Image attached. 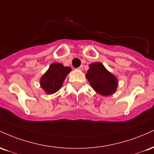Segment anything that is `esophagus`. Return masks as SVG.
Listing matches in <instances>:
<instances>
[{
  "label": "esophagus",
  "instance_id": "esophagus-1",
  "mask_svg": "<svg viewBox=\"0 0 154 154\" xmlns=\"http://www.w3.org/2000/svg\"><path fill=\"white\" fill-rule=\"evenodd\" d=\"M77 69L79 70V71H82V70H83V66H80L79 67H78V68H77Z\"/></svg>",
  "mask_w": 154,
  "mask_h": 154
}]
</instances>
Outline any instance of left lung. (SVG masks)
Masks as SVG:
<instances>
[{
  "instance_id": "1",
  "label": "left lung",
  "mask_w": 154,
  "mask_h": 154,
  "mask_svg": "<svg viewBox=\"0 0 154 154\" xmlns=\"http://www.w3.org/2000/svg\"><path fill=\"white\" fill-rule=\"evenodd\" d=\"M85 76L93 90L101 95H111L116 91L117 79L108 71L103 63L100 62L91 63Z\"/></svg>"
}]
</instances>
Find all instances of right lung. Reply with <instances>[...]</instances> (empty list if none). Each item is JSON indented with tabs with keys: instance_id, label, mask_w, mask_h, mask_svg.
I'll return each instance as SVG.
<instances>
[{
	"instance_id": "1",
	"label": "right lung",
	"mask_w": 154,
	"mask_h": 154,
	"mask_svg": "<svg viewBox=\"0 0 154 154\" xmlns=\"http://www.w3.org/2000/svg\"><path fill=\"white\" fill-rule=\"evenodd\" d=\"M71 71L70 67L60 63H52L40 79V86L48 94H53L61 88L66 75Z\"/></svg>"
}]
</instances>
